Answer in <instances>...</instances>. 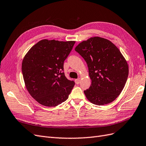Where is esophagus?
Masks as SVG:
<instances>
[{
  "label": "esophagus",
  "instance_id": "obj_1",
  "mask_svg": "<svg viewBox=\"0 0 146 146\" xmlns=\"http://www.w3.org/2000/svg\"><path fill=\"white\" fill-rule=\"evenodd\" d=\"M75 82H76V84H77V85H78V84H80V78L76 79V80H75Z\"/></svg>",
  "mask_w": 146,
  "mask_h": 146
}]
</instances>
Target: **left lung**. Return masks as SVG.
Returning <instances> with one entry per match:
<instances>
[{"label": "left lung", "mask_w": 146, "mask_h": 146, "mask_svg": "<svg viewBox=\"0 0 146 146\" xmlns=\"http://www.w3.org/2000/svg\"><path fill=\"white\" fill-rule=\"evenodd\" d=\"M87 63L91 85L84 91L98 105L112 102L121 94L129 76V66L119 48L104 38L91 37L75 48Z\"/></svg>", "instance_id": "1"}]
</instances>
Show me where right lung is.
<instances>
[{"label":"right lung","instance_id":"obj_1","mask_svg":"<svg viewBox=\"0 0 146 146\" xmlns=\"http://www.w3.org/2000/svg\"><path fill=\"white\" fill-rule=\"evenodd\" d=\"M76 41L42 39L24 57L22 72L31 96L46 107H56L68 99L74 86L63 72V64Z\"/></svg>","mask_w":146,"mask_h":146}]
</instances>
